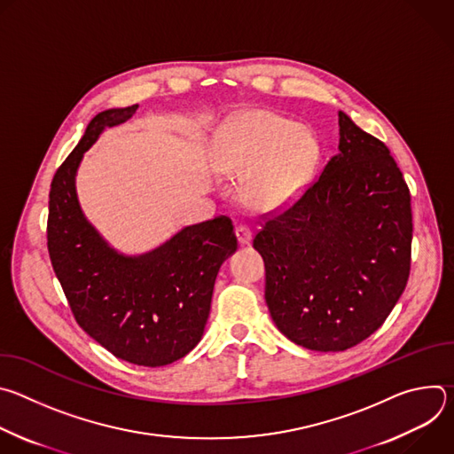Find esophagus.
I'll list each match as a JSON object with an SVG mask.
<instances>
[{
  "mask_svg": "<svg viewBox=\"0 0 454 454\" xmlns=\"http://www.w3.org/2000/svg\"><path fill=\"white\" fill-rule=\"evenodd\" d=\"M235 235H237V240H239L240 246H247L251 242V239H253L251 230L247 226H237Z\"/></svg>",
  "mask_w": 454,
  "mask_h": 454,
  "instance_id": "1",
  "label": "esophagus"
}]
</instances>
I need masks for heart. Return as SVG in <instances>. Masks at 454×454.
I'll use <instances>...</instances> for the list:
<instances>
[{
	"instance_id": "heart-1",
	"label": "heart",
	"mask_w": 454,
	"mask_h": 454,
	"mask_svg": "<svg viewBox=\"0 0 454 454\" xmlns=\"http://www.w3.org/2000/svg\"><path fill=\"white\" fill-rule=\"evenodd\" d=\"M316 161L310 133L289 118L244 111L219 138L215 167L224 174L247 176L246 203L258 212H278L293 205L309 186Z\"/></svg>"
}]
</instances>
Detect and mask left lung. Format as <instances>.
<instances>
[{"mask_svg":"<svg viewBox=\"0 0 454 454\" xmlns=\"http://www.w3.org/2000/svg\"><path fill=\"white\" fill-rule=\"evenodd\" d=\"M340 153L253 239L278 331L317 352L373 334L401 298L411 261L410 190L387 147L340 111Z\"/></svg>","mask_w":454,"mask_h":454,"instance_id":"left-lung-1","label":"left lung"}]
</instances>
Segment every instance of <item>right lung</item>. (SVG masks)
I'll return each mask as SVG.
<instances>
[{"instance_id":"obj_1","label":"right lung","mask_w":454,"mask_h":454,"mask_svg":"<svg viewBox=\"0 0 454 454\" xmlns=\"http://www.w3.org/2000/svg\"><path fill=\"white\" fill-rule=\"evenodd\" d=\"M138 104L98 113L53 176L48 251L53 271L84 333L118 359L165 366L201 341L223 262L237 251L224 215L181 228L158 247L114 249L84 215L77 170L106 127L127 121Z\"/></svg>"}]
</instances>
